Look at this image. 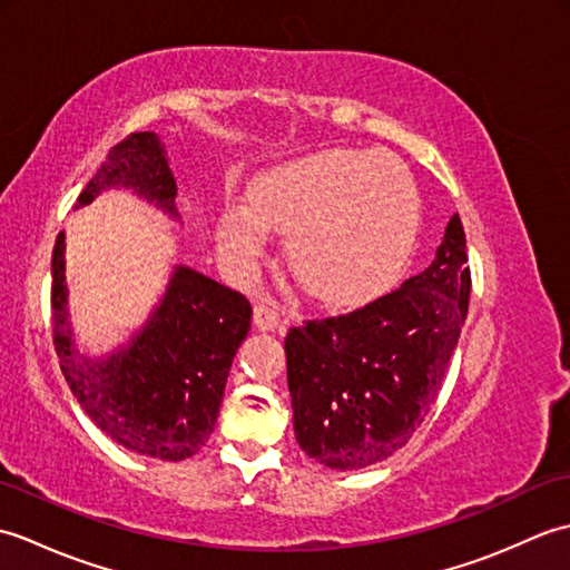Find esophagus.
Returning a JSON list of instances; mask_svg holds the SVG:
<instances>
[{
    "instance_id": "34e87169",
    "label": "esophagus",
    "mask_w": 570,
    "mask_h": 570,
    "mask_svg": "<svg viewBox=\"0 0 570 570\" xmlns=\"http://www.w3.org/2000/svg\"><path fill=\"white\" fill-rule=\"evenodd\" d=\"M278 323H282V311L274 301H262V304L254 306V325L259 331H276Z\"/></svg>"
}]
</instances>
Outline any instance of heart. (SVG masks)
Listing matches in <instances>:
<instances>
[{
    "instance_id": "b5f03b06",
    "label": "heart",
    "mask_w": 570,
    "mask_h": 570,
    "mask_svg": "<svg viewBox=\"0 0 570 570\" xmlns=\"http://www.w3.org/2000/svg\"><path fill=\"white\" fill-rule=\"evenodd\" d=\"M421 198L406 164L386 151H323L274 168L229 205L217 245L249 269L266 229L286 235V264L301 288L333 308L384 294L414 252Z\"/></svg>"
}]
</instances>
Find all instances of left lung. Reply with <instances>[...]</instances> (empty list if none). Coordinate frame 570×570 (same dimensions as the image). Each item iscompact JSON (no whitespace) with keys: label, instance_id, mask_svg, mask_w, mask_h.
Returning <instances> with one entry per match:
<instances>
[{"label":"left lung","instance_id":"1","mask_svg":"<svg viewBox=\"0 0 570 570\" xmlns=\"http://www.w3.org/2000/svg\"><path fill=\"white\" fill-rule=\"evenodd\" d=\"M468 301L465 229L455 213L421 274L357 311L288 331L294 433L306 455L357 470L406 445L441 392Z\"/></svg>","mask_w":570,"mask_h":570}]
</instances>
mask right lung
<instances>
[{"mask_svg":"<svg viewBox=\"0 0 570 570\" xmlns=\"http://www.w3.org/2000/svg\"><path fill=\"white\" fill-rule=\"evenodd\" d=\"M105 188H131L178 217L176 180L154 131H135L115 144L76 208ZM51 274L53 347L85 414L131 453L174 463L198 453L215 429L233 357L249 333V301L178 266L164 301L131 343L107 360H90L80 355L68 321L63 233L56 237Z\"/></svg>","mask_w":570,"mask_h":570,"instance_id":"add662e5","label":"right lung"}]
</instances>
